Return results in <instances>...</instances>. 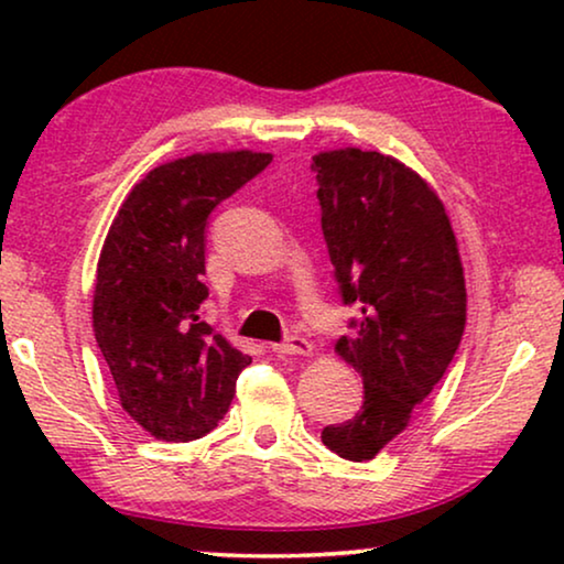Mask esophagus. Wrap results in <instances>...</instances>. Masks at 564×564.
I'll return each mask as SVG.
<instances>
[{"label":"esophagus","instance_id":"esophagus-1","mask_svg":"<svg viewBox=\"0 0 564 564\" xmlns=\"http://www.w3.org/2000/svg\"><path fill=\"white\" fill-rule=\"evenodd\" d=\"M274 351L280 354V357H307V354L313 351V346L303 336H290L284 344H276Z\"/></svg>","mask_w":564,"mask_h":564}]
</instances>
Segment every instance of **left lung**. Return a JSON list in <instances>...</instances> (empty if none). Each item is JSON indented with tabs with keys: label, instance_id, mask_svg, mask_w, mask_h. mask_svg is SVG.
Masks as SVG:
<instances>
[{
	"label": "left lung",
	"instance_id": "1",
	"mask_svg": "<svg viewBox=\"0 0 564 564\" xmlns=\"http://www.w3.org/2000/svg\"><path fill=\"white\" fill-rule=\"evenodd\" d=\"M313 166L341 297L361 313L336 354L365 382L359 413L321 438L365 462L403 434L454 359L467 321L465 269L446 207L415 169L354 145L315 153Z\"/></svg>",
	"mask_w": 564,
	"mask_h": 564
}]
</instances>
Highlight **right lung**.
<instances>
[{"label":"right lung","mask_w":564,"mask_h":564,"mask_svg":"<svg viewBox=\"0 0 564 564\" xmlns=\"http://www.w3.org/2000/svg\"><path fill=\"white\" fill-rule=\"evenodd\" d=\"M272 161L199 151L133 184L99 251L91 323L122 411L161 442L218 426L249 354L203 321L207 215Z\"/></svg>","instance_id":"obj_1"}]
</instances>
